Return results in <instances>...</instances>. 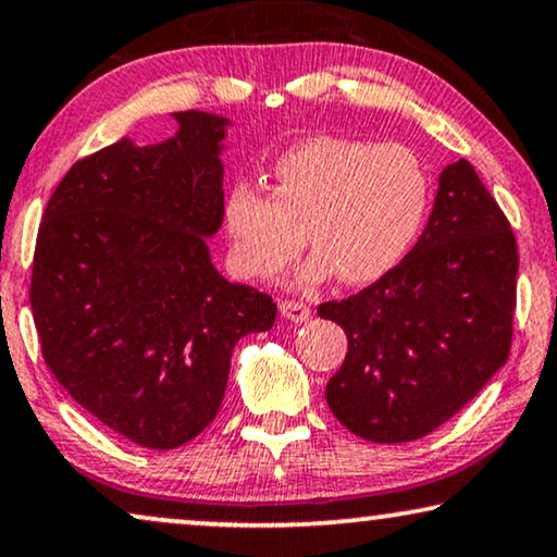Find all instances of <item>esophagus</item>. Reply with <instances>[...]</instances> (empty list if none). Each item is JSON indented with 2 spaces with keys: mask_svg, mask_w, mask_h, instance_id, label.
Listing matches in <instances>:
<instances>
[{
  "mask_svg": "<svg viewBox=\"0 0 557 557\" xmlns=\"http://www.w3.org/2000/svg\"><path fill=\"white\" fill-rule=\"evenodd\" d=\"M280 312H282V318L289 320V323H305V320L312 315V310L300 300H282Z\"/></svg>",
  "mask_w": 557,
  "mask_h": 557,
  "instance_id": "34e87169",
  "label": "esophagus"
}]
</instances>
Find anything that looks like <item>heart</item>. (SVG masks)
Returning <instances> with one entry per match:
<instances>
[{
    "instance_id": "1",
    "label": "heart",
    "mask_w": 557,
    "mask_h": 557,
    "mask_svg": "<svg viewBox=\"0 0 557 557\" xmlns=\"http://www.w3.org/2000/svg\"><path fill=\"white\" fill-rule=\"evenodd\" d=\"M429 174L411 148L315 136L289 146L272 169V194L249 182L230 186L224 230L234 268L270 280L315 247L305 282L335 275L371 282L409 252L429 209Z\"/></svg>"
}]
</instances>
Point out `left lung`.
Listing matches in <instances>:
<instances>
[{"label": "left lung", "mask_w": 557, "mask_h": 557, "mask_svg": "<svg viewBox=\"0 0 557 557\" xmlns=\"http://www.w3.org/2000/svg\"><path fill=\"white\" fill-rule=\"evenodd\" d=\"M517 264L512 226L472 163L446 166L417 247L373 285L318 308L348 335L325 388L333 417L379 444L449 421L507 363Z\"/></svg>", "instance_id": "1"}]
</instances>
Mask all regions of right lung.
I'll list each match as a JSON object with an SVG mask.
<instances>
[{
    "label": "right lung",
    "mask_w": 557,
    "mask_h": 557,
    "mask_svg": "<svg viewBox=\"0 0 557 557\" xmlns=\"http://www.w3.org/2000/svg\"><path fill=\"white\" fill-rule=\"evenodd\" d=\"M174 119L163 144L123 138L73 163L45 207L29 282L47 368L146 449H176L214 421L232 348L277 315L268 293L224 280L209 257L226 119Z\"/></svg>",
    "instance_id": "obj_1"
}]
</instances>
